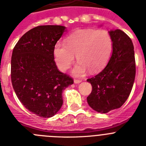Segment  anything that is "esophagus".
Listing matches in <instances>:
<instances>
[{"label": "esophagus", "instance_id": "esophagus-1", "mask_svg": "<svg viewBox=\"0 0 146 146\" xmlns=\"http://www.w3.org/2000/svg\"><path fill=\"white\" fill-rule=\"evenodd\" d=\"M81 82V80L78 79H74V83L75 84H79V83Z\"/></svg>", "mask_w": 146, "mask_h": 146}]
</instances>
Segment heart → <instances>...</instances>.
Wrapping results in <instances>:
<instances>
[{
  "instance_id": "b5f03b06",
  "label": "heart",
  "mask_w": 146,
  "mask_h": 146,
  "mask_svg": "<svg viewBox=\"0 0 146 146\" xmlns=\"http://www.w3.org/2000/svg\"><path fill=\"white\" fill-rule=\"evenodd\" d=\"M113 50V40L104 30L82 29L74 31L65 39V44H57L54 56L61 71L70 68L76 55L78 64L73 69L76 76L84 75L88 70L98 72L108 63Z\"/></svg>"
}]
</instances>
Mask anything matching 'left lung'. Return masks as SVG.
<instances>
[{"instance_id":"8db88e82","label":"left lung","mask_w":146,"mask_h":146,"mask_svg":"<svg viewBox=\"0 0 146 146\" xmlns=\"http://www.w3.org/2000/svg\"><path fill=\"white\" fill-rule=\"evenodd\" d=\"M113 40V52L106 68L88 78L92 90L87 102L102 113L121 107L128 99L135 81L136 68L134 46L131 38L121 30L109 32Z\"/></svg>"}]
</instances>
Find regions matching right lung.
I'll use <instances>...</instances> for the list:
<instances>
[{"label":"right lung","instance_id":"right-lung-1","mask_svg":"<svg viewBox=\"0 0 146 146\" xmlns=\"http://www.w3.org/2000/svg\"><path fill=\"white\" fill-rule=\"evenodd\" d=\"M61 25H40L27 31L13 49L11 78L18 99L40 117L49 118L61 108L62 91L73 84L70 76L58 70L54 48L65 32Z\"/></svg>","mask_w":146,"mask_h":146}]
</instances>
